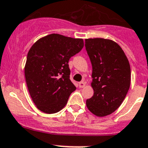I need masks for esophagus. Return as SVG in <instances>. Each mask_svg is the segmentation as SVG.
Returning <instances> with one entry per match:
<instances>
[{
	"label": "esophagus",
	"instance_id": "1",
	"mask_svg": "<svg viewBox=\"0 0 148 148\" xmlns=\"http://www.w3.org/2000/svg\"><path fill=\"white\" fill-rule=\"evenodd\" d=\"M79 88H84V86H85V83H84V82H79Z\"/></svg>",
	"mask_w": 148,
	"mask_h": 148
}]
</instances>
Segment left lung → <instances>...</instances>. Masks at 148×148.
Masks as SVG:
<instances>
[{
  "label": "left lung",
  "instance_id": "left-lung-1",
  "mask_svg": "<svg viewBox=\"0 0 148 148\" xmlns=\"http://www.w3.org/2000/svg\"><path fill=\"white\" fill-rule=\"evenodd\" d=\"M85 47L92 64L94 92L87 99V107L97 117L109 115L119 108L130 89V63L123 49L113 40L86 39Z\"/></svg>",
  "mask_w": 148,
  "mask_h": 148
}]
</instances>
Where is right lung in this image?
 <instances>
[{
  "label": "right lung",
  "mask_w": 148,
  "mask_h": 148,
  "mask_svg": "<svg viewBox=\"0 0 148 148\" xmlns=\"http://www.w3.org/2000/svg\"><path fill=\"white\" fill-rule=\"evenodd\" d=\"M84 47V40L58 34L40 38L27 53L25 76L36 108L46 114L64 108L76 88L70 79L69 60Z\"/></svg>",
  "instance_id": "1"
}]
</instances>
